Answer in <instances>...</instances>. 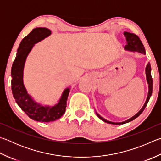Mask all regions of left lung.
Instances as JSON below:
<instances>
[{
  "label": "left lung",
  "mask_w": 161,
  "mask_h": 161,
  "mask_svg": "<svg viewBox=\"0 0 161 161\" xmlns=\"http://www.w3.org/2000/svg\"><path fill=\"white\" fill-rule=\"evenodd\" d=\"M124 34H125V36H126V43H127V44L125 46V49L131 51H136V52L141 53H142V54H146L144 46V45H143L142 41L140 40L139 37L137 36V35H136L134 33H130V32H127V31L124 32ZM151 64H150V63H148L147 65V68H146V75H147V82L148 84V93L147 101H146L144 106L142 107V108L139 110V112L138 113H136L135 115L132 117V118H131L130 119H127V120H126V121L122 122H118V123L108 121V120H106V119H103L102 117L99 115L98 113H96V115H97L98 118L101 119H102L103 121L107 122V123L113 124V125H122V124H125V123H127V122H129L134 120V119H136L137 117H139L140 115H141L143 111H144V110L145 109L146 106H147L148 102V101H149V99H150L151 94H152V91H153V79H152V77H151Z\"/></svg>",
  "instance_id": "obj_1"
}]
</instances>
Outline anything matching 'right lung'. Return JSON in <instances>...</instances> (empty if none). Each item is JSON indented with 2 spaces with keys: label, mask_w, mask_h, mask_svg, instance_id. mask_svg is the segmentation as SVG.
<instances>
[{
  "label": "right lung",
  "mask_w": 161,
  "mask_h": 161,
  "mask_svg": "<svg viewBox=\"0 0 161 161\" xmlns=\"http://www.w3.org/2000/svg\"><path fill=\"white\" fill-rule=\"evenodd\" d=\"M51 33V30L47 28L34 29L20 43L11 69V76L13 78L11 81V88L16 103L31 119L42 122L56 120L65 113L69 92V89L64 91L60 101L55 106L43 107L32 100L23 84V69L29 53L34 43L47 37Z\"/></svg>",
  "instance_id": "obj_1"
}]
</instances>
